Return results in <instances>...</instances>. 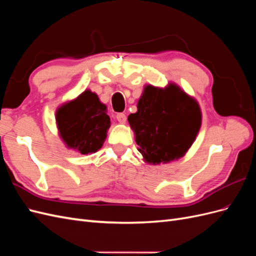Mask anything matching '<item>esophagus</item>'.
<instances>
[{"instance_id": "34e87169", "label": "esophagus", "mask_w": 256, "mask_h": 256, "mask_svg": "<svg viewBox=\"0 0 256 256\" xmlns=\"http://www.w3.org/2000/svg\"><path fill=\"white\" fill-rule=\"evenodd\" d=\"M116 120H118L120 124H125L127 120V116L124 113H118L116 114Z\"/></svg>"}]
</instances>
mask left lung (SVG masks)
<instances>
[{
	"mask_svg": "<svg viewBox=\"0 0 256 256\" xmlns=\"http://www.w3.org/2000/svg\"><path fill=\"white\" fill-rule=\"evenodd\" d=\"M128 122L144 161L156 166L184 156L198 134L202 112L196 100L174 83L164 88L146 85Z\"/></svg>",
	"mask_w": 256,
	"mask_h": 256,
	"instance_id": "obj_1",
	"label": "left lung"
}]
</instances>
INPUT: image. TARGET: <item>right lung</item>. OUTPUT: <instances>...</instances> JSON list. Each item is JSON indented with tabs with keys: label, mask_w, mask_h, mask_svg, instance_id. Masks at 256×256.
Masks as SVG:
<instances>
[{
	"label": "right lung",
	"mask_w": 256,
	"mask_h": 256,
	"mask_svg": "<svg viewBox=\"0 0 256 256\" xmlns=\"http://www.w3.org/2000/svg\"><path fill=\"white\" fill-rule=\"evenodd\" d=\"M56 120L66 146L82 154L96 152L102 148L111 124L106 106L90 90L62 104L56 111Z\"/></svg>",
	"instance_id": "right-lung-1"
}]
</instances>
